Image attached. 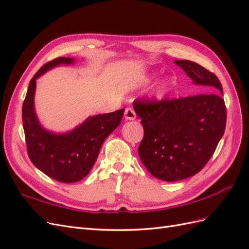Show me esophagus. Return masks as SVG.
Listing matches in <instances>:
<instances>
[{
    "label": "esophagus",
    "mask_w": 249,
    "mask_h": 249,
    "mask_svg": "<svg viewBox=\"0 0 249 249\" xmlns=\"http://www.w3.org/2000/svg\"><path fill=\"white\" fill-rule=\"evenodd\" d=\"M124 117L127 120H134L136 118V112L133 108H126L124 111Z\"/></svg>",
    "instance_id": "1"
}]
</instances>
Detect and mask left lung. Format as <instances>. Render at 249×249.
Here are the masks:
<instances>
[{
    "label": "left lung",
    "instance_id": "1",
    "mask_svg": "<svg viewBox=\"0 0 249 249\" xmlns=\"http://www.w3.org/2000/svg\"><path fill=\"white\" fill-rule=\"evenodd\" d=\"M175 62L199 86L200 93L133 103L144 130L140 160L150 175L167 182L190 178L205 167L227 124L222 85L216 74L189 60Z\"/></svg>",
    "mask_w": 249,
    "mask_h": 249
}]
</instances>
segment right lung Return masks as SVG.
Masks as SVG:
<instances>
[{
    "instance_id": "obj_1",
    "label": "right lung",
    "mask_w": 249,
    "mask_h": 249,
    "mask_svg": "<svg viewBox=\"0 0 249 249\" xmlns=\"http://www.w3.org/2000/svg\"><path fill=\"white\" fill-rule=\"evenodd\" d=\"M72 62V58L59 57L40 67L30 81L22 104V125L30 160L48 177L61 183L78 182L88 175L105 139L119 125L124 112L120 109L89 117L66 134L44 130L34 110L36 80L53 67Z\"/></svg>"
}]
</instances>
